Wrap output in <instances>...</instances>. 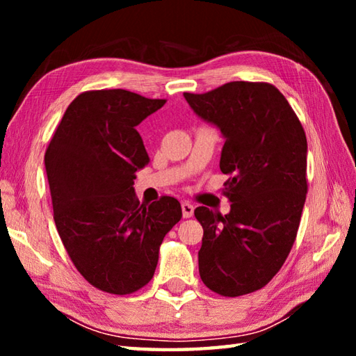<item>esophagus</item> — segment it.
<instances>
[{
    "instance_id": "1",
    "label": "esophagus",
    "mask_w": 356,
    "mask_h": 356,
    "mask_svg": "<svg viewBox=\"0 0 356 356\" xmlns=\"http://www.w3.org/2000/svg\"><path fill=\"white\" fill-rule=\"evenodd\" d=\"M182 214L185 218H190L194 214V205H191L190 202H184L182 203Z\"/></svg>"
}]
</instances>
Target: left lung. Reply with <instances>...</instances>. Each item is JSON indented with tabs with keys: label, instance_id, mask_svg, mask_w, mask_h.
<instances>
[{
	"label": "left lung",
	"instance_id": "left-lung-1",
	"mask_svg": "<svg viewBox=\"0 0 356 356\" xmlns=\"http://www.w3.org/2000/svg\"><path fill=\"white\" fill-rule=\"evenodd\" d=\"M193 111L222 133L220 170L228 174V214L207 207L202 282L223 297H238L270 282L297 237L306 202L307 140L286 97L266 82L234 81L203 95L184 93Z\"/></svg>",
	"mask_w": 356,
	"mask_h": 356
}]
</instances>
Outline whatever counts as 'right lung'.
I'll use <instances>...</instances> for the list:
<instances>
[{
    "label": "right lung",
    "instance_id": "right-lung-1",
    "mask_svg": "<svg viewBox=\"0 0 356 356\" xmlns=\"http://www.w3.org/2000/svg\"><path fill=\"white\" fill-rule=\"evenodd\" d=\"M165 102L122 88L82 93L45 151L59 237L81 275L105 292L145 286L163 237L182 218L177 199L165 195L145 207L133 188L149 162L136 127Z\"/></svg>",
    "mask_w": 356,
    "mask_h": 356
}]
</instances>
